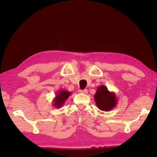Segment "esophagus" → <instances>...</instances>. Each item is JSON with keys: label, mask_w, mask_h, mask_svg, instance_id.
I'll use <instances>...</instances> for the list:
<instances>
[{"label": "esophagus", "mask_w": 157, "mask_h": 157, "mask_svg": "<svg viewBox=\"0 0 157 157\" xmlns=\"http://www.w3.org/2000/svg\"><path fill=\"white\" fill-rule=\"evenodd\" d=\"M78 92L79 93V94H88V91H87V89L79 90Z\"/></svg>", "instance_id": "1"}]
</instances>
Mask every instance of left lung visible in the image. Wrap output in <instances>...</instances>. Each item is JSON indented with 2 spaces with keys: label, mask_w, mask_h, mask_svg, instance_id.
Wrapping results in <instances>:
<instances>
[{
  "label": "left lung",
  "mask_w": 157,
  "mask_h": 157,
  "mask_svg": "<svg viewBox=\"0 0 157 157\" xmlns=\"http://www.w3.org/2000/svg\"><path fill=\"white\" fill-rule=\"evenodd\" d=\"M94 99L98 108L105 111L113 109L118 103L115 93L109 91L105 85H100L98 87Z\"/></svg>",
  "instance_id": "8db88e82"
}]
</instances>
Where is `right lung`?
Returning <instances> with one entry per match:
<instances>
[{"label": "right lung", "instance_id": "1", "mask_svg": "<svg viewBox=\"0 0 157 157\" xmlns=\"http://www.w3.org/2000/svg\"><path fill=\"white\" fill-rule=\"evenodd\" d=\"M71 95V92L66 91V90L61 89L57 91L55 95V97L53 99V107L55 108H61L64 105L66 100Z\"/></svg>", "mask_w": 157, "mask_h": 157}]
</instances>
